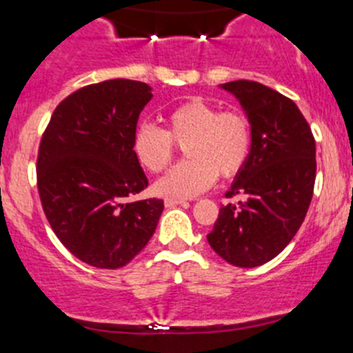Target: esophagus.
Here are the masks:
<instances>
[{"instance_id": "esophagus-1", "label": "esophagus", "mask_w": 353, "mask_h": 353, "mask_svg": "<svg viewBox=\"0 0 353 353\" xmlns=\"http://www.w3.org/2000/svg\"><path fill=\"white\" fill-rule=\"evenodd\" d=\"M165 207H176V205H186V200H181V198H165Z\"/></svg>"}]
</instances>
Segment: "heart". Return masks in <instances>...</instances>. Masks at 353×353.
Masks as SVG:
<instances>
[{"label": "heart", "mask_w": 353, "mask_h": 353, "mask_svg": "<svg viewBox=\"0 0 353 353\" xmlns=\"http://www.w3.org/2000/svg\"><path fill=\"white\" fill-rule=\"evenodd\" d=\"M167 131L143 122L132 134V152L153 174L163 172L186 146V162L174 167L157 183L165 196H194L221 177H231L245 165L252 150V124L239 110H224L193 98L177 105L165 117Z\"/></svg>", "instance_id": "obj_1"}]
</instances>
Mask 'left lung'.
<instances>
[{
    "mask_svg": "<svg viewBox=\"0 0 353 353\" xmlns=\"http://www.w3.org/2000/svg\"><path fill=\"white\" fill-rule=\"evenodd\" d=\"M238 98L252 124V150L207 236L236 268H259L286 248L309 210L316 183V141L290 98L255 81L221 85Z\"/></svg>",
    "mask_w": 353,
    "mask_h": 353,
    "instance_id": "obj_1",
    "label": "left lung"
}]
</instances>
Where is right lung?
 <instances>
[{
	"label": "right lung",
	"mask_w": 353,
	"mask_h": 353,
	"mask_svg": "<svg viewBox=\"0 0 353 353\" xmlns=\"http://www.w3.org/2000/svg\"><path fill=\"white\" fill-rule=\"evenodd\" d=\"M152 97L148 84L129 79L84 85L54 108L41 138L36 174L44 214L61 245L93 268H124L162 215L159 198L132 201L148 186L132 134Z\"/></svg>",
	"instance_id": "right-lung-1"
}]
</instances>
